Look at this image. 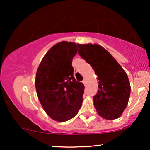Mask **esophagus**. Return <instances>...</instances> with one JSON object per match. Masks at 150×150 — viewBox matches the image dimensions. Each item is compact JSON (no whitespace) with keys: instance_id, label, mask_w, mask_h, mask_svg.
I'll return each instance as SVG.
<instances>
[{"instance_id":"34e87169","label":"esophagus","mask_w":150,"mask_h":150,"mask_svg":"<svg viewBox=\"0 0 150 150\" xmlns=\"http://www.w3.org/2000/svg\"><path fill=\"white\" fill-rule=\"evenodd\" d=\"M82 83H83L84 85H85V84H86V80H85V79H84L83 81H82Z\"/></svg>"}]
</instances>
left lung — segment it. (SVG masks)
Returning <instances> with one entry per match:
<instances>
[{
	"mask_svg": "<svg viewBox=\"0 0 150 150\" xmlns=\"http://www.w3.org/2000/svg\"><path fill=\"white\" fill-rule=\"evenodd\" d=\"M78 53L97 75L98 89L94 106L103 118H119L128 105L130 85L128 75L108 51L99 44H77Z\"/></svg>",
	"mask_w": 150,
	"mask_h": 150,
	"instance_id": "obj_1",
	"label": "left lung"
}]
</instances>
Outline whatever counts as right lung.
<instances>
[{
	"label": "right lung",
	"instance_id": "1",
	"mask_svg": "<svg viewBox=\"0 0 150 150\" xmlns=\"http://www.w3.org/2000/svg\"><path fill=\"white\" fill-rule=\"evenodd\" d=\"M75 43L59 42L49 50L39 65L35 87L39 100L49 117L64 122L75 117L82 103L85 86L73 75Z\"/></svg>",
	"mask_w": 150,
	"mask_h": 150
}]
</instances>
